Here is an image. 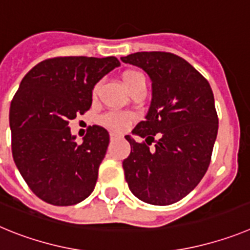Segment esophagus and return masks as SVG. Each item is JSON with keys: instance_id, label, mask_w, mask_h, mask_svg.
<instances>
[{"instance_id": "esophagus-1", "label": "esophagus", "mask_w": 250, "mask_h": 250, "mask_svg": "<svg viewBox=\"0 0 250 250\" xmlns=\"http://www.w3.org/2000/svg\"><path fill=\"white\" fill-rule=\"evenodd\" d=\"M119 138H120V136H119L118 134H115V132H110V140L111 141L116 140V139H119Z\"/></svg>"}]
</instances>
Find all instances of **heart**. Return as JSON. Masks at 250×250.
I'll return each mask as SVG.
<instances>
[{
	"label": "heart",
	"mask_w": 250,
	"mask_h": 250,
	"mask_svg": "<svg viewBox=\"0 0 250 250\" xmlns=\"http://www.w3.org/2000/svg\"><path fill=\"white\" fill-rule=\"evenodd\" d=\"M123 83L126 86V89L129 92H132L135 89L140 87V86H145V77L141 72L136 71V70H127L123 74ZM100 87V83H98L92 89V95L96 96ZM100 124L106 129L112 130V131H124L131 125L132 116L127 112L121 111H110L104 114L100 118Z\"/></svg>",
	"instance_id": "b5f03b06"
}]
</instances>
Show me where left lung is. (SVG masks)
Segmentation results:
<instances>
[{
	"instance_id": "left-lung-1",
	"label": "left lung",
	"mask_w": 250,
	"mask_h": 250,
	"mask_svg": "<svg viewBox=\"0 0 250 250\" xmlns=\"http://www.w3.org/2000/svg\"><path fill=\"white\" fill-rule=\"evenodd\" d=\"M121 60L143 68L152 81L149 111L132 130L145 141L125 136L131 146L123 161L125 179L143 202L174 204L199 184L210 164L219 123L213 91L207 79L178 55L151 51Z\"/></svg>"
}]
</instances>
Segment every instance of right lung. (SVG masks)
Listing matches in <instances>:
<instances>
[{
	"label": "right lung",
	"mask_w": 250,
	"mask_h": 250,
	"mask_svg": "<svg viewBox=\"0 0 250 250\" xmlns=\"http://www.w3.org/2000/svg\"><path fill=\"white\" fill-rule=\"evenodd\" d=\"M118 66L114 56H60L43 60L22 79L10 107L12 155L43 202L67 207L94 190L109 132L92 125L77 144L68 124L90 109L95 83Z\"/></svg>",
	"instance_id": "right-lung-1"
}]
</instances>
